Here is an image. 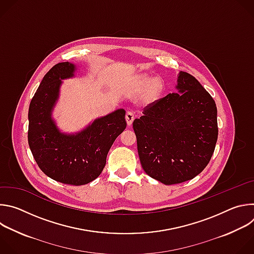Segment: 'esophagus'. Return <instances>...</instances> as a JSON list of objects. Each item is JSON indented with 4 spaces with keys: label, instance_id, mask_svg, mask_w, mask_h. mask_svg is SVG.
Masks as SVG:
<instances>
[{
    "label": "esophagus",
    "instance_id": "1",
    "mask_svg": "<svg viewBox=\"0 0 254 254\" xmlns=\"http://www.w3.org/2000/svg\"><path fill=\"white\" fill-rule=\"evenodd\" d=\"M126 120L128 126H130L134 120V114L132 112H127L126 115Z\"/></svg>",
    "mask_w": 254,
    "mask_h": 254
}]
</instances>
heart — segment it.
I'll list each match as a JSON object with an SVG mask.
<instances>
[{
	"mask_svg": "<svg viewBox=\"0 0 254 254\" xmlns=\"http://www.w3.org/2000/svg\"><path fill=\"white\" fill-rule=\"evenodd\" d=\"M134 87L137 91L146 90L143 98L144 102L148 104H153L160 99L164 91L165 84L160 77H156L153 79L147 74H142L135 79Z\"/></svg>",
	"mask_w": 254,
	"mask_h": 254,
	"instance_id": "b5f03b06",
	"label": "heart"
}]
</instances>
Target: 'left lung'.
I'll return each mask as SVG.
<instances>
[{
    "instance_id": "8db88e82",
    "label": "left lung",
    "mask_w": 254,
    "mask_h": 254,
    "mask_svg": "<svg viewBox=\"0 0 254 254\" xmlns=\"http://www.w3.org/2000/svg\"><path fill=\"white\" fill-rule=\"evenodd\" d=\"M176 89L147 106L132 124L143 171L165 185L199 175L218 137L217 107L201 83L180 71Z\"/></svg>"
}]
</instances>
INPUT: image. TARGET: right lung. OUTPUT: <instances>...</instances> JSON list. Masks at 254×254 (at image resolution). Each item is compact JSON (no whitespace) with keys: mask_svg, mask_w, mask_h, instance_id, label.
Masks as SVG:
<instances>
[{"mask_svg":"<svg viewBox=\"0 0 254 254\" xmlns=\"http://www.w3.org/2000/svg\"><path fill=\"white\" fill-rule=\"evenodd\" d=\"M71 62L54 65L43 77L29 106L28 142L32 155L49 178L80 186L90 183L102 172L108 151L127 127L126 111L120 108L95 119L82 130L67 133L52 117L62 80L75 76Z\"/></svg>","mask_w":254,"mask_h":254,"instance_id":"obj_1","label":"right lung"}]
</instances>
